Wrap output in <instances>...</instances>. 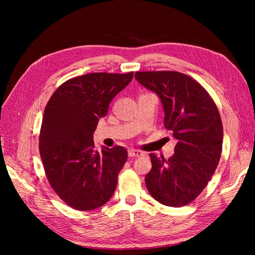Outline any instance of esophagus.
<instances>
[{"instance_id":"esophagus-1","label":"esophagus","mask_w":255,"mask_h":255,"mask_svg":"<svg viewBox=\"0 0 255 255\" xmlns=\"http://www.w3.org/2000/svg\"><path fill=\"white\" fill-rule=\"evenodd\" d=\"M128 154L129 156H131V158H138V156H142L143 152L136 149H129L128 150Z\"/></svg>"}]
</instances>
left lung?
Listing matches in <instances>:
<instances>
[{
	"label": "left lung",
	"mask_w": 255,
	"mask_h": 255,
	"mask_svg": "<svg viewBox=\"0 0 255 255\" xmlns=\"http://www.w3.org/2000/svg\"><path fill=\"white\" fill-rule=\"evenodd\" d=\"M134 78L160 97L164 127L176 140L167 160L150 153L145 186L155 200L182 207L196 198L217 169L224 129L214 100L197 81L176 71L136 72Z\"/></svg>",
	"instance_id": "1"
}]
</instances>
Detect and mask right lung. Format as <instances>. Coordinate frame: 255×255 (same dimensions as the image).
I'll return each mask as SVG.
<instances>
[{
  "label": "right lung",
  "instance_id": "add662e5",
  "mask_svg": "<svg viewBox=\"0 0 255 255\" xmlns=\"http://www.w3.org/2000/svg\"><path fill=\"white\" fill-rule=\"evenodd\" d=\"M133 72H95L70 79L50 97L42 117L39 152L47 180L64 203L77 210L106 204L128 158L121 145L96 150L93 132L112 100Z\"/></svg>",
  "mask_w": 255,
  "mask_h": 255
}]
</instances>
